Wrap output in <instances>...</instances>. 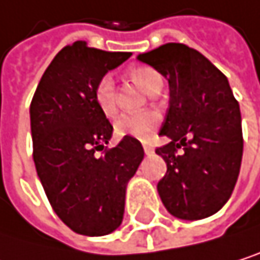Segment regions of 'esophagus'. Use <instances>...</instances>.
<instances>
[{
  "label": "esophagus",
  "instance_id": "esophagus-1",
  "mask_svg": "<svg viewBox=\"0 0 260 260\" xmlns=\"http://www.w3.org/2000/svg\"><path fill=\"white\" fill-rule=\"evenodd\" d=\"M142 147H144L146 155H152V153H153V147L149 144V142H142Z\"/></svg>",
  "mask_w": 260,
  "mask_h": 260
}]
</instances>
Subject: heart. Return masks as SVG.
<instances>
[{
    "mask_svg": "<svg viewBox=\"0 0 260 260\" xmlns=\"http://www.w3.org/2000/svg\"><path fill=\"white\" fill-rule=\"evenodd\" d=\"M132 80L144 93L152 94L156 89H161L162 80L161 76L146 67L133 68L130 71ZM94 101L99 110L105 116H113L116 111L114 99V82L110 76L102 77L94 88ZM159 124V114L156 111H142L133 114H122L114 124V132L118 136H132L135 139H149L152 132Z\"/></svg>",
    "mask_w": 260,
    "mask_h": 260,
    "instance_id": "b5f03b06",
    "label": "heart"
}]
</instances>
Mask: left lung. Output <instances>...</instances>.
<instances>
[{
    "label": "left lung",
    "mask_w": 260,
    "mask_h": 260,
    "mask_svg": "<svg viewBox=\"0 0 260 260\" xmlns=\"http://www.w3.org/2000/svg\"><path fill=\"white\" fill-rule=\"evenodd\" d=\"M136 58L169 82L159 135L171 141L155 150L167 164L158 183L161 202L177 218H206L230 200L240 172L242 118L230 82L183 43H166Z\"/></svg>",
    "instance_id": "1"
}]
</instances>
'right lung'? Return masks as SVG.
I'll return each instance as SVG.
<instances>
[{
  "instance_id": "1",
  "label": "right lung",
  "mask_w": 260,
  "mask_h": 260,
  "mask_svg": "<svg viewBox=\"0 0 260 260\" xmlns=\"http://www.w3.org/2000/svg\"><path fill=\"white\" fill-rule=\"evenodd\" d=\"M130 55L74 42L54 57L30 104L38 178L55 214L77 234L98 237L121 226L127 184L144 158L132 136L96 155L113 127L94 101V88Z\"/></svg>"
}]
</instances>
